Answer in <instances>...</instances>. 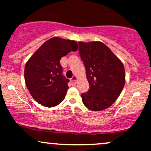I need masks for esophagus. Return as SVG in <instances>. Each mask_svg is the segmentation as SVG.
I'll return each mask as SVG.
<instances>
[{"mask_svg": "<svg viewBox=\"0 0 151 151\" xmlns=\"http://www.w3.org/2000/svg\"><path fill=\"white\" fill-rule=\"evenodd\" d=\"M77 80V76H73V77H72V79H71V82H72V84H74Z\"/></svg>", "mask_w": 151, "mask_h": 151, "instance_id": "esophagus-1", "label": "esophagus"}]
</instances>
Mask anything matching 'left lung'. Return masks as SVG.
<instances>
[{
    "label": "left lung",
    "mask_w": 151,
    "mask_h": 151,
    "mask_svg": "<svg viewBox=\"0 0 151 151\" xmlns=\"http://www.w3.org/2000/svg\"><path fill=\"white\" fill-rule=\"evenodd\" d=\"M79 52L90 86L81 93L83 104L89 110H104L113 104L124 89V65L108 47L98 41L79 42Z\"/></svg>",
    "instance_id": "left-lung-1"
}]
</instances>
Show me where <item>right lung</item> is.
I'll list each match as a JSON object with an SVG mask.
<instances>
[{
  "instance_id": "right-lung-1",
  "label": "right lung",
  "mask_w": 151,
  "mask_h": 151,
  "mask_svg": "<svg viewBox=\"0 0 151 151\" xmlns=\"http://www.w3.org/2000/svg\"><path fill=\"white\" fill-rule=\"evenodd\" d=\"M77 48L75 41L55 37L46 41L29 59L24 76L27 89L36 101L53 107L63 101L70 80L62 75L60 61Z\"/></svg>"
}]
</instances>
